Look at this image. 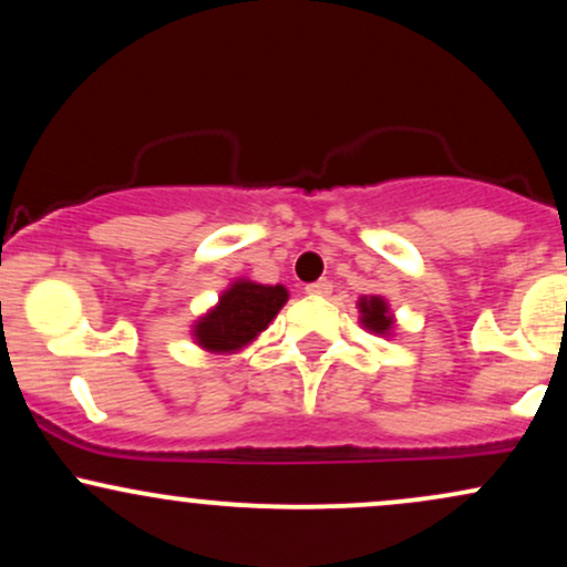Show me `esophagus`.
I'll list each match as a JSON object with an SVG mask.
<instances>
[{
  "label": "esophagus",
  "mask_w": 567,
  "mask_h": 567,
  "mask_svg": "<svg viewBox=\"0 0 567 567\" xmlns=\"http://www.w3.org/2000/svg\"><path fill=\"white\" fill-rule=\"evenodd\" d=\"M309 296H330L333 292V285H330V279H317V282H311L309 288H306Z\"/></svg>",
  "instance_id": "1"
}]
</instances>
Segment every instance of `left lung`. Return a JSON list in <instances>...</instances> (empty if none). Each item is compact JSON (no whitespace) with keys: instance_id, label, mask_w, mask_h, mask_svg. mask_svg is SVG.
<instances>
[{"instance_id":"obj_1","label":"left lung","mask_w":567,"mask_h":567,"mask_svg":"<svg viewBox=\"0 0 567 567\" xmlns=\"http://www.w3.org/2000/svg\"><path fill=\"white\" fill-rule=\"evenodd\" d=\"M357 309H360L362 328L375 336H392L394 315L389 311V303L381 296H362L357 301Z\"/></svg>"}]
</instances>
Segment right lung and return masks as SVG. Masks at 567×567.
<instances>
[{
	"instance_id": "1",
	"label": "right lung",
	"mask_w": 567,
	"mask_h": 567,
	"mask_svg": "<svg viewBox=\"0 0 567 567\" xmlns=\"http://www.w3.org/2000/svg\"><path fill=\"white\" fill-rule=\"evenodd\" d=\"M288 303L285 285H261L252 279H234L218 296V303L194 322L197 347L216 354H234L256 341L269 322Z\"/></svg>"
}]
</instances>
